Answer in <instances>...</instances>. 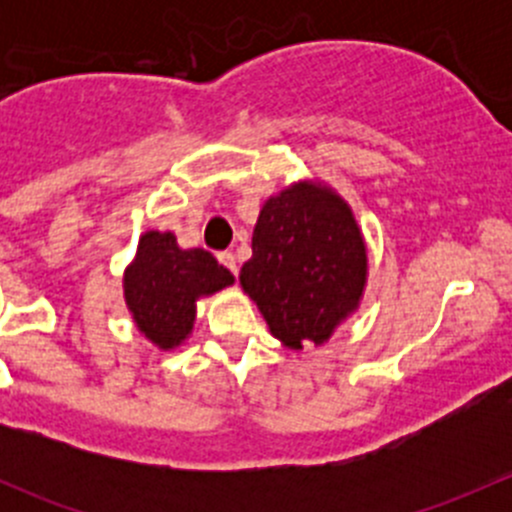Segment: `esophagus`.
Returning a JSON list of instances; mask_svg holds the SVG:
<instances>
[{
  "label": "esophagus",
  "instance_id": "esophagus-1",
  "mask_svg": "<svg viewBox=\"0 0 512 512\" xmlns=\"http://www.w3.org/2000/svg\"><path fill=\"white\" fill-rule=\"evenodd\" d=\"M218 260H220V265H225L227 270L232 272V275H237V260H235V255H232V252H220L218 255Z\"/></svg>",
  "mask_w": 512,
  "mask_h": 512
}]
</instances>
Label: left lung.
I'll list each match as a JSON object with an SVG mask.
<instances>
[{
	"instance_id": "left-lung-1",
	"label": "left lung",
	"mask_w": 512,
	"mask_h": 512,
	"mask_svg": "<svg viewBox=\"0 0 512 512\" xmlns=\"http://www.w3.org/2000/svg\"><path fill=\"white\" fill-rule=\"evenodd\" d=\"M369 257L347 200L299 180L262 203L240 285L287 349L322 347L359 309Z\"/></svg>"
}]
</instances>
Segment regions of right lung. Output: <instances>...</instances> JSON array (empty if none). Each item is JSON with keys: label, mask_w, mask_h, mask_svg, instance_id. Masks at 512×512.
I'll return each mask as SVG.
<instances>
[{"label": "right lung", "mask_w": 512, "mask_h": 512, "mask_svg": "<svg viewBox=\"0 0 512 512\" xmlns=\"http://www.w3.org/2000/svg\"><path fill=\"white\" fill-rule=\"evenodd\" d=\"M235 282L203 247L183 250L173 232L148 230L123 272V297L143 337L163 352L193 334L195 304Z\"/></svg>", "instance_id": "right-lung-1"}]
</instances>
